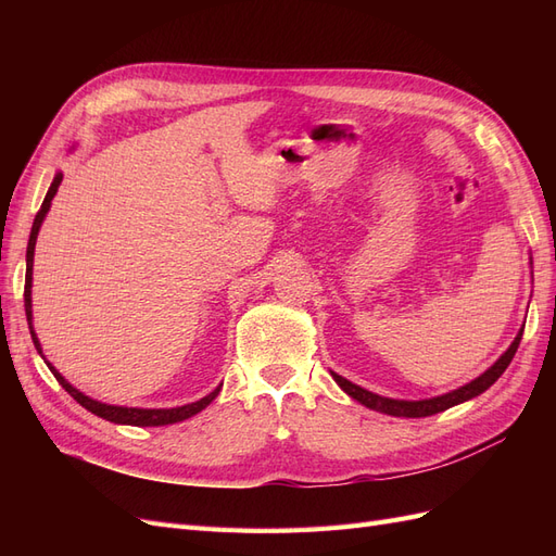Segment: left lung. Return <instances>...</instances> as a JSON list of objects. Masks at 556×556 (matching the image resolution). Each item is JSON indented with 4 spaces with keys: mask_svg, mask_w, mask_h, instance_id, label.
Returning <instances> with one entry per match:
<instances>
[{
    "mask_svg": "<svg viewBox=\"0 0 556 556\" xmlns=\"http://www.w3.org/2000/svg\"><path fill=\"white\" fill-rule=\"evenodd\" d=\"M521 333H525V329H519V333L515 336L513 345H510L506 352H503L501 359H498L492 368H486V371H484L480 378H476L473 382H468V384L459 387V390H454V392L443 394V396H435V399H425V401L384 399V396H378V394H374V392L364 390V387H359V384H352L350 380H345V378L339 376V374H331V376H333L336 382L341 384L343 392H348L352 399H357L359 403H364L366 408L380 410V413L394 415V417H429V415L443 413V410H447V408H452V406H457V403H464V401H468V399H473V396L482 394V392L486 390V387H492V384L501 378V374L506 371L508 364L513 362L515 352H517V348H519V341H521Z\"/></svg>",
    "mask_w": 556,
    "mask_h": 556,
    "instance_id": "obj_1",
    "label": "left lung"
}]
</instances>
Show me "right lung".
<instances>
[{
  "label": "right lung",
  "instance_id": "1",
  "mask_svg": "<svg viewBox=\"0 0 556 556\" xmlns=\"http://www.w3.org/2000/svg\"><path fill=\"white\" fill-rule=\"evenodd\" d=\"M62 182V174L55 176L53 185H50V190L43 199V204L35 217V225H31V233H29V243H27V271H25V315H27V323H29V333H31V341H35V348L39 350L41 355V345H39V339L35 333V327H31V264H35V245H37V233H39V227L43 223V217L50 208V201H53L58 188ZM43 357V355H41ZM48 364V362H46ZM50 371H53V376L58 378V382L64 387L66 392H70L83 408H88L90 413H94L97 417H104L109 419V422H115V425H131V427H164V425H176V422H182V419H188L192 415H197L199 410H204L208 403L217 396V392H220V387L217 390H213L208 396L199 399L194 403H188V406H180V408H125V406H109V403H102V401H94L90 396H86L83 392H78L76 387H72L70 382H66L58 371L53 364H48Z\"/></svg>",
  "mask_w": 556,
  "mask_h": 556
}]
</instances>
